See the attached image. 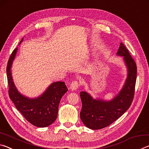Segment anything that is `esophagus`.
I'll return each instance as SVG.
<instances>
[{
    "label": "esophagus",
    "instance_id": "obj_1",
    "mask_svg": "<svg viewBox=\"0 0 149 149\" xmlns=\"http://www.w3.org/2000/svg\"><path fill=\"white\" fill-rule=\"evenodd\" d=\"M79 87V84L77 81H74L72 82L71 85H70V89L72 91L76 90L78 87Z\"/></svg>",
    "mask_w": 149,
    "mask_h": 149
}]
</instances>
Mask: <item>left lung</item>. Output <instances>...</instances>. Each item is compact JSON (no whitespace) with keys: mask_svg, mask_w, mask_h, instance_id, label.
<instances>
[{"mask_svg":"<svg viewBox=\"0 0 149 149\" xmlns=\"http://www.w3.org/2000/svg\"><path fill=\"white\" fill-rule=\"evenodd\" d=\"M117 55L123 56L127 69V77L120 93L110 100L95 99L87 92L80 93L82 102L81 120L86 127L91 130H100L110 125L129 109L133 100L137 65L122 42Z\"/></svg>","mask_w":149,"mask_h":149,"instance_id":"obj_1","label":"left lung"}]
</instances>
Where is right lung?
<instances>
[{"label": "right lung", "instance_id": "right-lung-1", "mask_svg": "<svg viewBox=\"0 0 149 149\" xmlns=\"http://www.w3.org/2000/svg\"><path fill=\"white\" fill-rule=\"evenodd\" d=\"M23 41H20L19 44ZM17 47L15 49L8 60L6 68L7 79L9 86L10 99L24 117L38 127H45L56 120L60 99L68 91L64 82L52 83L42 94L37 98L30 99L22 95L15 86L11 72L12 62L16 56Z\"/></svg>", "mask_w": 149, "mask_h": 149}]
</instances>
